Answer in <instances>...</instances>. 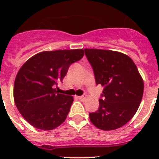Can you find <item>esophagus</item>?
I'll use <instances>...</instances> for the list:
<instances>
[{
    "instance_id": "34e87169",
    "label": "esophagus",
    "mask_w": 159,
    "mask_h": 159,
    "mask_svg": "<svg viewBox=\"0 0 159 159\" xmlns=\"http://www.w3.org/2000/svg\"><path fill=\"white\" fill-rule=\"evenodd\" d=\"M77 98H78L79 99H80L81 101H84V99H85V97H84V95H81V96H77Z\"/></svg>"
}]
</instances>
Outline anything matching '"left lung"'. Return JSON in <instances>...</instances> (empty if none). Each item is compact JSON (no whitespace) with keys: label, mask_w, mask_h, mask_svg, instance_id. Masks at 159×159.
<instances>
[{"label":"left lung","mask_w":159,"mask_h":159,"mask_svg":"<svg viewBox=\"0 0 159 159\" xmlns=\"http://www.w3.org/2000/svg\"><path fill=\"white\" fill-rule=\"evenodd\" d=\"M95 82L103 87L98 111L89 114L97 128L112 130L123 127L137 111L144 89L143 78L134 61L122 52L85 48Z\"/></svg>","instance_id":"obj_1"}]
</instances>
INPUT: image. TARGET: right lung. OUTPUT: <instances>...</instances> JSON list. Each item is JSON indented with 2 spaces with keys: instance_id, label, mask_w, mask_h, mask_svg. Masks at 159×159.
Here are the masks:
<instances>
[{
  "instance_id": "obj_1",
  "label": "right lung",
  "mask_w": 159,
  "mask_h": 159,
  "mask_svg": "<svg viewBox=\"0 0 159 159\" xmlns=\"http://www.w3.org/2000/svg\"><path fill=\"white\" fill-rule=\"evenodd\" d=\"M84 49L41 52L18 71L13 87L14 102L24 119L40 130L57 128L65 121L73 97L59 94L68 67L83 58Z\"/></svg>"
}]
</instances>
